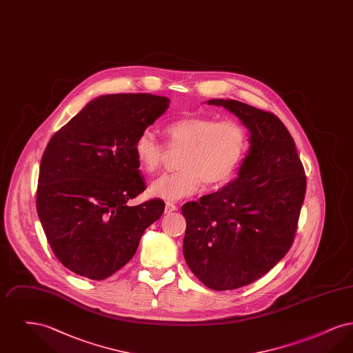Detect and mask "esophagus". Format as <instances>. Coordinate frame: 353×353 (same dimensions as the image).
<instances>
[{
    "instance_id": "esophagus-1",
    "label": "esophagus",
    "mask_w": 353,
    "mask_h": 353,
    "mask_svg": "<svg viewBox=\"0 0 353 353\" xmlns=\"http://www.w3.org/2000/svg\"><path fill=\"white\" fill-rule=\"evenodd\" d=\"M177 209V206L173 203V202H167L165 203V213H172Z\"/></svg>"
}]
</instances>
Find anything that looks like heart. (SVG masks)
<instances>
[{
  "label": "heart",
  "instance_id": "obj_1",
  "mask_svg": "<svg viewBox=\"0 0 353 353\" xmlns=\"http://www.w3.org/2000/svg\"><path fill=\"white\" fill-rule=\"evenodd\" d=\"M165 136L170 148H184L179 160L181 169L160 176L148 190L152 197L168 202L194 194L201 183L213 188L230 181L248 147L246 130L234 120L186 117L169 123ZM134 153L140 168L153 173L161 164L164 148L145 130L136 137Z\"/></svg>",
  "mask_w": 353,
  "mask_h": 353
}]
</instances>
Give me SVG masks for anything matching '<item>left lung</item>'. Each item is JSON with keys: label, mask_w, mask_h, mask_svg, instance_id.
<instances>
[{"label": "left lung", "mask_w": 353, "mask_h": 353, "mask_svg": "<svg viewBox=\"0 0 353 353\" xmlns=\"http://www.w3.org/2000/svg\"><path fill=\"white\" fill-rule=\"evenodd\" d=\"M206 103L234 114L248 128L250 144L233 181L181 208L189 269L206 287L225 291L259 279L288 252L305 176L295 143L278 117L233 99Z\"/></svg>", "instance_id": "obj_1"}]
</instances>
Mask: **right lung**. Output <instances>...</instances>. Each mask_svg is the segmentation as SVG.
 Returning <instances> with one entry per match:
<instances>
[{"instance_id":"add662e5","label":"right lung","mask_w":353,"mask_h":353,"mask_svg":"<svg viewBox=\"0 0 353 353\" xmlns=\"http://www.w3.org/2000/svg\"><path fill=\"white\" fill-rule=\"evenodd\" d=\"M169 107L151 94H111L87 103L43 152L37 212L51 250L70 271L103 281L137 250L145 229L164 213L144 192L134 153L136 137Z\"/></svg>"}]
</instances>
